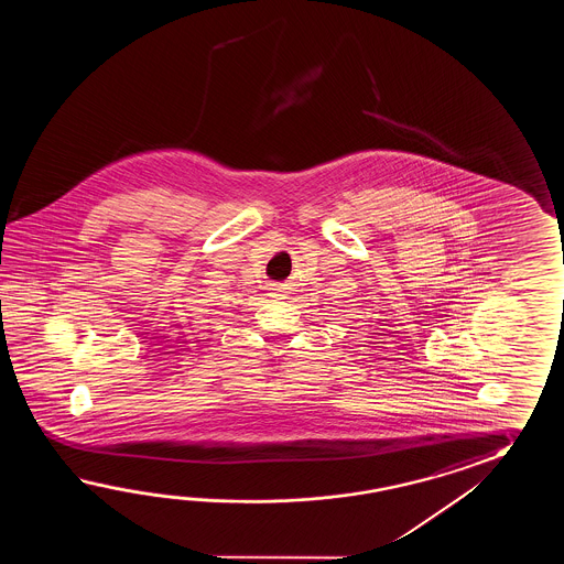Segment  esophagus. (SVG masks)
I'll use <instances>...</instances> for the list:
<instances>
[{
    "label": "esophagus",
    "mask_w": 564,
    "mask_h": 564,
    "mask_svg": "<svg viewBox=\"0 0 564 564\" xmlns=\"http://www.w3.org/2000/svg\"><path fill=\"white\" fill-rule=\"evenodd\" d=\"M286 284H270L268 294L274 300H284L286 299Z\"/></svg>",
    "instance_id": "1"
}]
</instances>
